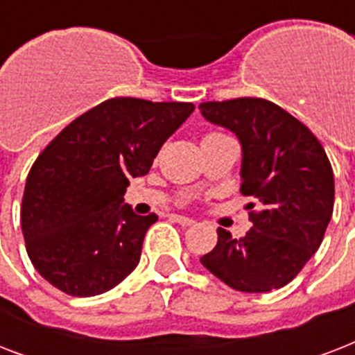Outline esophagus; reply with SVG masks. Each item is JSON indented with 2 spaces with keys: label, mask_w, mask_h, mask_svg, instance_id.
Returning <instances> with one entry per match:
<instances>
[{
  "label": "esophagus",
  "mask_w": 355,
  "mask_h": 355,
  "mask_svg": "<svg viewBox=\"0 0 355 355\" xmlns=\"http://www.w3.org/2000/svg\"><path fill=\"white\" fill-rule=\"evenodd\" d=\"M171 219L175 223H178L180 227H191V225H195L193 219H189V217H184V216H177V214H175V216H171Z\"/></svg>",
  "instance_id": "1"
}]
</instances>
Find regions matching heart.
Listing matches in <instances>:
<instances>
[{
    "label": "heart",
    "mask_w": 355,
    "mask_h": 355,
    "mask_svg": "<svg viewBox=\"0 0 355 355\" xmlns=\"http://www.w3.org/2000/svg\"><path fill=\"white\" fill-rule=\"evenodd\" d=\"M208 136H211V134H208Z\"/></svg>",
    "instance_id": "heart-1"
}]
</instances>
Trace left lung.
<instances>
[{
  "label": "left lung",
  "mask_w": 355,
  "mask_h": 355,
  "mask_svg": "<svg viewBox=\"0 0 355 355\" xmlns=\"http://www.w3.org/2000/svg\"><path fill=\"white\" fill-rule=\"evenodd\" d=\"M214 125L232 130L243 150L241 191L258 200L252 228L219 239L200 263L236 291L267 293L295 278L317 252L334 211V171L304 123L259 97L199 105ZM252 210L254 202L247 205Z\"/></svg>",
  "instance_id": "left-lung-1"
}]
</instances>
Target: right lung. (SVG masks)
Segmentation results:
<instances>
[{"instance_id":"obj_1","label":"right lung","mask_w":355,"mask_h":355,"mask_svg":"<svg viewBox=\"0 0 355 355\" xmlns=\"http://www.w3.org/2000/svg\"><path fill=\"white\" fill-rule=\"evenodd\" d=\"M193 103L114 97L71 121L31 167L21 232L35 269L71 297H96L139 261L156 214L121 205L128 180L147 175Z\"/></svg>"}]
</instances>
